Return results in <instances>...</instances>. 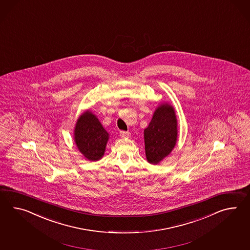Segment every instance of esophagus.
Listing matches in <instances>:
<instances>
[{"mask_svg":"<svg viewBox=\"0 0 250 250\" xmlns=\"http://www.w3.org/2000/svg\"><path fill=\"white\" fill-rule=\"evenodd\" d=\"M130 133L129 132H125V131H120V135L122 137H129L130 136Z\"/></svg>","mask_w":250,"mask_h":250,"instance_id":"1","label":"esophagus"}]
</instances>
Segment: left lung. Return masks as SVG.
Wrapping results in <instances>:
<instances>
[{
  "label": "left lung",
  "instance_id": "obj_1",
  "mask_svg": "<svg viewBox=\"0 0 250 250\" xmlns=\"http://www.w3.org/2000/svg\"><path fill=\"white\" fill-rule=\"evenodd\" d=\"M177 141V119L171 105L163 104L155 110L152 121L145 129L147 161L157 165L169 155Z\"/></svg>",
  "mask_w": 250,
  "mask_h": 250
}]
</instances>
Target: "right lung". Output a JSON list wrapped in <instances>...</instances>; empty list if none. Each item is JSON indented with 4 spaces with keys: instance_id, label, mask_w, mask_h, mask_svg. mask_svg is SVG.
I'll return each mask as SVG.
<instances>
[{
    "instance_id": "add662e5",
    "label": "right lung",
    "mask_w": 250,
    "mask_h": 250,
    "mask_svg": "<svg viewBox=\"0 0 250 250\" xmlns=\"http://www.w3.org/2000/svg\"><path fill=\"white\" fill-rule=\"evenodd\" d=\"M108 136V133L91 112L86 111L80 116L75 128V142L85 158L90 161L101 158Z\"/></svg>"
}]
</instances>
